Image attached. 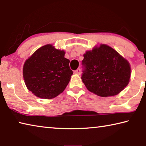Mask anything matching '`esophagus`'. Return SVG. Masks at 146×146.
I'll use <instances>...</instances> for the list:
<instances>
[{"label": "esophagus", "mask_w": 146, "mask_h": 146, "mask_svg": "<svg viewBox=\"0 0 146 146\" xmlns=\"http://www.w3.org/2000/svg\"><path fill=\"white\" fill-rule=\"evenodd\" d=\"M74 73L78 74V75H80V69H77V70H75V71H74Z\"/></svg>", "instance_id": "obj_1"}]
</instances>
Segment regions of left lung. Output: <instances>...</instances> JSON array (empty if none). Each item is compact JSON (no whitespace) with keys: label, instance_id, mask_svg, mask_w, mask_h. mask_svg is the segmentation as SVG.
<instances>
[{"label":"left lung","instance_id":"left-lung-1","mask_svg":"<svg viewBox=\"0 0 146 146\" xmlns=\"http://www.w3.org/2000/svg\"><path fill=\"white\" fill-rule=\"evenodd\" d=\"M82 78L86 88L103 97L118 95L127 86L130 64L117 51L106 44L95 46L84 54Z\"/></svg>","mask_w":146,"mask_h":146}]
</instances>
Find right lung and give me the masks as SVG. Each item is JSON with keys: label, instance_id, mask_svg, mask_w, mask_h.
Here are the masks:
<instances>
[{"label": "right lung", "instance_id": "obj_1", "mask_svg": "<svg viewBox=\"0 0 146 146\" xmlns=\"http://www.w3.org/2000/svg\"><path fill=\"white\" fill-rule=\"evenodd\" d=\"M65 51L46 44L26 60L23 77L27 88L36 97L51 99L62 93L73 75Z\"/></svg>", "mask_w": 146, "mask_h": 146}]
</instances>
